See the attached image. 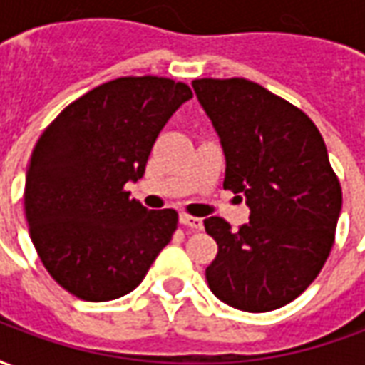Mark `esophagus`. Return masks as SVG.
Instances as JSON below:
<instances>
[{
  "mask_svg": "<svg viewBox=\"0 0 365 365\" xmlns=\"http://www.w3.org/2000/svg\"><path fill=\"white\" fill-rule=\"evenodd\" d=\"M180 222L185 225V227H190V229H195V230H201L203 229V221L199 219V217H191V215H180Z\"/></svg>",
  "mask_w": 365,
  "mask_h": 365,
  "instance_id": "34e87169",
  "label": "esophagus"
}]
</instances>
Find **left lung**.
Here are the masks:
<instances>
[{"mask_svg":"<svg viewBox=\"0 0 365 365\" xmlns=\"http://www.w3.org/2000/svg\"><path fill=\"white\" fill-rule=\"evenodd\" d=\"M227 162L225 190L240 193L248 222L203 221L219 252L205 269L222 303L266 313L313 283L329 258L342 190L319 128L295 105L242 78L193 80Z\"/></svg>","mask_w":365,"mask_h":365,"instance_id":"8db88e82","label":"left lung"}]
</instances>
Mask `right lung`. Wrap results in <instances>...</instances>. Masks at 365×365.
<instances>
[{
  "label": "right lung",
  "mask_w": 365,
  "mask_h": 365,
  "mask_svg": "<svg viewBox=\"0 0 365 365\" xmlns=\"http://www.w3.org/2000/svg\"><path fill=\"white\" fill-rule=\"evenodd\" d=\"M191 97L168 78H117L68 105L38 138L25 180L31 240L76 297L127 295L172 240L174 209L150 211L125 185L143 178L160 130Z\"/></svg>",
  "instance_id": "add662e5"
}]
</instances>
